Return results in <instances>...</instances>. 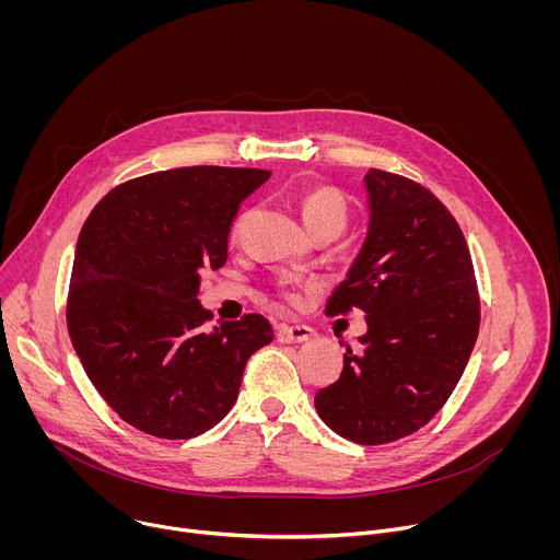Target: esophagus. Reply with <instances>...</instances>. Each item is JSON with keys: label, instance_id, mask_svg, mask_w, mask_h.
Returning a JSON list of instances; mask_svg holds the SVG:
<instances>
[{"label": "esophagus", "instance_id": "esophagus-1", "mask_svg": "<svg viewBox=\"0 0 560 560\" xmlns=\"http://www.w3.org/2000/svg\"><path fill=\"white\" fill-rule=\"evenodd\" d=\"M277 339L281 343H303L314 339V330L307 326H279Z\"/></svg>", "mask_w": 560, "mask_h": 560}]
</instances>
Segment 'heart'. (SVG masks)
<instances>
[{"label":"heart","instance_id":"obj_1","mask_svg":"<svg viewBox=\"0 0 560 560\" xmlns=\"http://www.w3.org/2000/svg\"><path fill=\"white\" fill-rule=\"evenodd\" d=\"M296 206L310 234L330 232L339 236L348 225V201L337 188H330V186L305 188L299 195ZM288 301L294 303L296 296L288 294Z\"/></svg>","mask_w":560,"mask_h":560}]
</instances>
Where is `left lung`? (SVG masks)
Returning <instances> with one entry per match:
<instances>
[{
  "instance_id": "1",
  "label": "left lung",
  "mask_w": 560,
  "mask_h": 560,
  "mask_svg": "<svg viewBox=\"0 0 560 560\" xmlns=\"http://www.w3.org/2000/svg\"><path fill=\"white\" fill-rule=\"evenodd\" d=\"M370 225L326 314L365 312L361 348L346 346L337 383L314 408L359 445L404 439L445 406L481 324L471 257L450 210L421 184L372 168Z\"/></svg>"
}]
</instances>
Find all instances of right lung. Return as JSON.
<instances>
[{"mask_svg":"<svg viewBox=\"0 0 560 560\" xmlns=\"http://www.w3.org/2000/svg\"><path fill=\"white\" fill-rule=\"evenodd\" d=\"M270 179L259 168L190 166L110 190L79 232L66 322L104 401L132 428L192 439L234 406L268 318L206 328L199 270L221 268L238 206Z\"/></svg>","mask_w":560,"mask_h":560,"instance_id":"obj_1","label":"right lung"}]
</instances>
